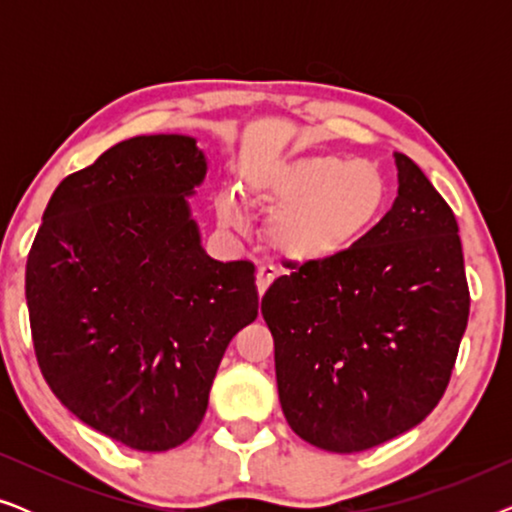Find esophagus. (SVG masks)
Segmentation results:
<instances>
[{"label":"esophagus","mask_w":512,"mask_h":512,"mask_svg":"<svg viewBox=\"0 0 512 512\" xmlns=\"http://www.w3.org/2000/svg\"><path fill=\"white\" fill-rule=\"evenodd\" d=\"M272 279H275V268L272 265H261L256 272V286H258V296H263L265 291H268V286L272 284Z\"/></svg>","instance_id":"esophagus-1"}]
</instances>
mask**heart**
Masks as SVG:
<instances>
[{
    "mask_svg": "<svg viewBox=\"0 0 512 512\" xmlns=\"http://www.w3.org/2000/svg\"><path fill=\"white\" fill-rule=\"evenodd\" d=\"M380 167L340 153H265L244 160L240 193L223 191L216 212L226 228L244 223V202L272 212L268 247L291 265H326L349 254L389 209Z\"/></svg>",
    "mask_w": 512,
    "mask_h": 512,
    "instance_id": "obj_1",
    "label": "heart"
}]
</instances>
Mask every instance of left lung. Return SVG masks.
Here are the masks:
<instances>
[{"mask_svg":"<svg viewBox=\"0 0 512 512\" xmlns=\"http://www.w3.org/2000/svg\"><path fill=\"white\" fill-rule=\"evenodd\" d=\"M394 158L398 195L380 226L338 261L293 265L261 300L286 422L328 452L370 450L422 422L468 324L457 219L408 156Z\"/></svg>","mask_w":512,"mask_h":512,"instance_id":"8db88e82","label":"left lung"}]
</instances>
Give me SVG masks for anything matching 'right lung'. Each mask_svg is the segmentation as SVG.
Returning <instances> with one entry per match:
<instances>
[{
  "mask_svg": "<svg viewBox=\"0 0 512 512\" xmlns=\"http://www.w3.org/2000/svg\"><path fill=\"white\" fill-rule=\"evenodd\" d=\"M193 137H132L60 181L25 270L34 354L60 403L139 452L198 431L233 335L258 317L254 263L200 244Z\"/></svg>",
  "mask_w": 512,
  "mask_h": 512,
  "instance_id": "obj_1",
  "label": "right lung"
}]
</instances>
